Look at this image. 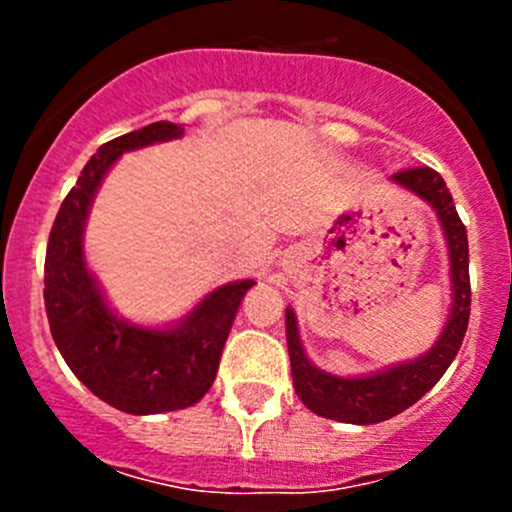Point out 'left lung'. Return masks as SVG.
Listing matches in <instances>:
<instances>
[{"label": "left lung", "instance_id": "1", "mask_svg": "<svg viewBox=\"0 0 512 512\" xmlns=\"http://www.w3.org/2000/svg\"><path fill=\"white\" fill-rule=\"evenodd\" d=\"M391 183L414 193L418 200L431 205L441 225L443 240L448 250V280H451V307L443 322L441 334L428 352L416 359L399 361L369 374L339 376L324 371L304 352L299 337L297 314L292 307L285 309L287 322V349L292 364V384L299 401L317 416L332 421L369 423L386 421L414 406L426 391L433 389L438 379L446 374L451 361L461 349L463 337L471 317V277H468V235L456 213L451 193L441 175L431 168L401 170L391 175Z\"/></svg>", "mask_w": 512, "mask_h": 512}]
</instances>
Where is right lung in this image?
Here are the masks:
<instances>
[{"mask_svg": "<svg viewBox=\"0 0 512 512\" xmlns=\"http://www.w3.org/2000/svg\"><path fill=\"white\" fill-rule=\"evenodd\" d=\"M183 136L180 123L156 121L103 143L61 203L46 247L44 304L56 347L91 394L133 416L188 409L208 394L242 297L255 285L227 282L175 322L138 324L111 307L89 270L86 220L108 170L123 153Z\"/></svg>", "mask_w": 512, "mask_h": 512, "instance_id": "right-lung-1", "label": "right lung"}]
</instances>
